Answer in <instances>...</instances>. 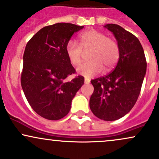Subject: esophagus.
Instances as JSON below:
<instances>
[{
	"mask_svg": "<svg viewBox=\"0 0 159 159\" xmlns=\"http://www.w3.org/2000/svg\"><path fill=\"white\" fill-rule=\"evenodd\" d=\"M90 80L89 79V78H84V83L85 84H90Z\"/></svg>",
	"mask_w": 159,
	"mask_h": 159,
	"instance_id": "obj_1",
	"label": "esophagus"
}]
</instances>
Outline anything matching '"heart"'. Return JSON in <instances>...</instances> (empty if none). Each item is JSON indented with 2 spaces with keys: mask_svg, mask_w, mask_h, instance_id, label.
I'll list each match as a JSON object with an SVG mask.
<instances>
[{
  "mask_svg": "<svg viewBox=\"0 0 159 159\" xmlns=\"http://www.w3.org/2000/svg\"><path fill=\"white\" fill-rule=\"evenodd\" d=\"M79 38L81 45L72 40L66 45V55L73 66L80 64L84 51L91 49L89 54L90 61L78 67V74L90 78L100 73L103 68L105 71H110L117 63L120 58L119 45L105 33L92 29L82 33Z\"/></svg>",
  "mask_w": 159,
  "mask_h": 159,
  "instance_id": "obj_1",
  "label": "heart"
}]
</instances>
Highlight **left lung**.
Listing matches in <instances>:
<instances>
[{"label":"left lung","instance_id":"obj_1","mask_svg":"<svg viewBox=\"0 0 159 159\" xmlns=\"http://www.w3.org/2000/svg\"><path fill=\"white\" fill-rule=\"evenodd\" d=\"M104 27L116 38L120 58L111 73L91 81L94 91L90 107L99 119L114 121L127 114L136 103L147 72V61L135 36L115 24Z\"/></svg>","mask_w":159,"mask_h":159}]
</instances>
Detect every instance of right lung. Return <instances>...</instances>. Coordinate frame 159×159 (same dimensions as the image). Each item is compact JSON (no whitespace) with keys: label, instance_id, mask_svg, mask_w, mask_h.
Returning <instances> with one entry per match:
<instances>
[{"label":"right lung","instance_id":"1","mask_svg":"<svg viewBox=\"0 0 159 159\" xmlns=\"http://www.w3.org/2000/svg\"><path fill=\"white\" fill-rule=\"evenodd\" d=\"M84 28L70 23L44 27L29 40L23 56L21 84L27 102L36 114L50 120L68 114L72 98L84 83L75 73L66 53V45L74 33Z\"/></svg>","mask_w":159,"mask_h":159}]
</instances>
